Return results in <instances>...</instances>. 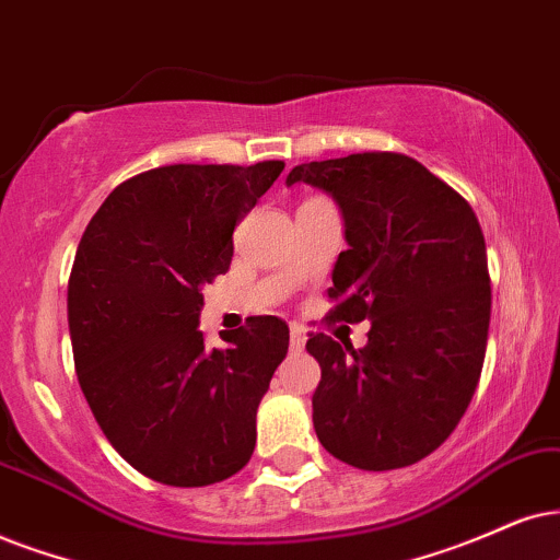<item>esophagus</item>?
Wrapping results in <instances>:
<instances>
[{"mask_svg":"<svg viewBox=\"0 0 560 560\" xmlns=\"http://www.w3.org/2000/svg\"><path fill=\"white\" fill-rule=\"evenodd\" d=\"M304 338H307V336H304V328H302V325L292 323V328H289V343H292V349L300 351L302 346H304Z\"/></svg>","mask_w":560,"mask_h":560,"instance_id":"1","label":"esophagus"}]
</instances>
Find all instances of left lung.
I'll return each mask as SVG.
<instances>
[{
    "label": "left lung",
    "instance_id": "obj_1",
    "mask_svg": "<svg viewBox=\"0 0 560 560\" xmlns=\"http://www.w3.org/2000/svg\"><path fill=\"white\" fill-rule=\"evenodd\" d=\"M294 183L330 194L343 214L330 320L372 323L364 349L310 336L317 439L359 470L419 463L455 431L483 370L491 279L476 211L398 152L304 162Z\"/></svg>",
    "mask_w": 560,
    "mask_h": 560
}]
</instances>
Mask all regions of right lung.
<instances>
[{"label": "right lung", "mask_w": 560, "mask_h": 560, "mask_svg": "<svg viewBox=\"0 0 560 560\" xmlns=\"http://www.w3.org/2000/svg\"><path fill=\"white\" fill-rule=\"evenodd\" d=\"M284 162L167 165L133 175L90 219L69 276L74 370L113 450L165 486L243 470L289 325L250 317L228 349L198 330L201 289L232 264V232Z\"/></svg>", "instance_id": "obj_1"}]
</instances>
